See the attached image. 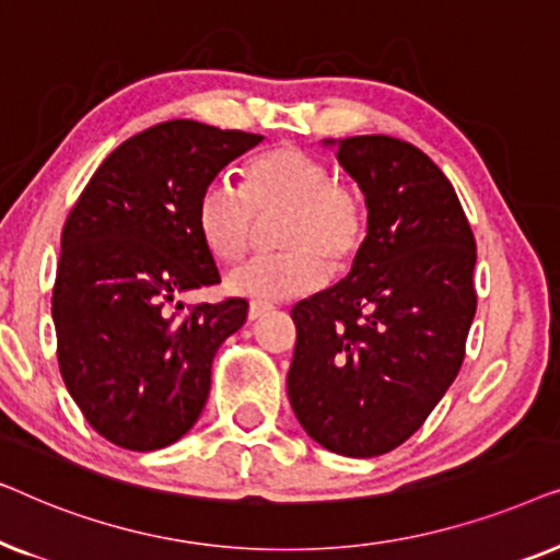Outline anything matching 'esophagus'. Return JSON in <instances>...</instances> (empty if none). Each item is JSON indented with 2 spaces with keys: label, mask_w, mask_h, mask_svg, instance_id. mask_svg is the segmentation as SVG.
<instances>
[{
  "label": "esophagus",
  "mask_w": 560,
  "mask_h": 560,
  "mask_svg": "<svg viewBox=\"0 0 560 560\" xmlns=\"http://www.w3.org/2000/svg\"><path fill=\"white\" fill-rule=\"evenodd\" d=\"M267 311H272L270 303H265V301H252V303H249V311H247V318H249V320H257V318H262Z\"/></svg>",
  "instance_id": "1"
}]
</instances>
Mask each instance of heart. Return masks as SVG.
Instances as JSON below:
<instances>
[{"mask_svg":"<svg viewBox=\"0 0 560 560\" xmlns=\"http://www.w3.org/2000/svg\"><path fill=\"white\" fill-rule=\"evenodd\" d=\"M282 217L278 255L255 257L229 272L226 288L255 301L308 295L334 270H347L364 247L370 209L354 183L336 178L331 165L295 144L259 152L244 167V188L219 178L196 203V229L221 262L247 255L259 221Z\"/></svg>","mask_w":560,"mask_h":560,"instance_id":"heart-1","label":"heart"}]
</instances>
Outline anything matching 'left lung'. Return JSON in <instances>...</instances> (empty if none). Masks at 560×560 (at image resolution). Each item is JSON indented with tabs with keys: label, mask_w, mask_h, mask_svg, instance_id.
Segmentation results:
<instances>
[{
	"label": "left lung",
	"mask_w": 560,
	"mask_h": 560,
	"mask_svg": "<svg viewBox=\"0 0 560 560\" xmlns=\"http://www.w3.org/2000/svg\"><path fill=\"white\" fill-rule=\"evenodd\" d=\"M370 229L347 280L293 308L288 397L305 433L341 456L410 439L456 380L477 290V242L454 186L416 144L347 137Z\"/></svg>",
	"instance_id": "obj_1"
}]
</instances>
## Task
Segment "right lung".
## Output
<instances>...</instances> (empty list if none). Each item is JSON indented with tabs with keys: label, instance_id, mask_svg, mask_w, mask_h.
Here are the masks:
<instances>
[{
	"label": "right lung",
	"instance_id": "add662e5",
	"mask_svg": "<svg viewBox=\"0 0 560 560\" xmlns=\"http://www.w3.org/2000/svg\"><path fill=\"white\" fill-rule=\"evenodd\" d=\"M262 135L171 119L96 167L60 236L52 285L58 366L83 418L114 446H171L201 416L211 362L247 320L244 298L183 308L221 282L196 229L203 188Z\"/></svg>",
	"mask_w": 560,
	"mask_h": 560
}]
</instances>
